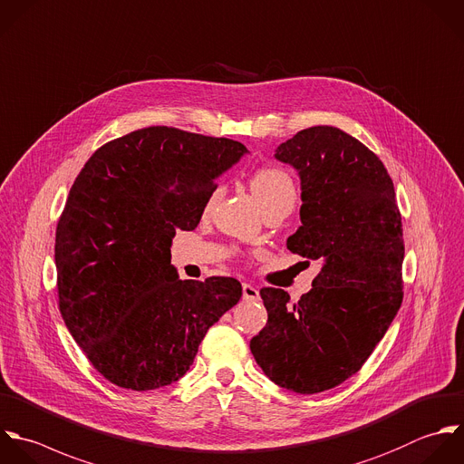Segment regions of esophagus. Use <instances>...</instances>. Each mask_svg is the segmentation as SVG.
Listing matches in <instances>:
<instances>
[{
  "label": "esophagus",
  "instance_id": "34e87169",
  "mask_svg": "<svg viewBox=\"0 0 464 464\" xmlns=\"http://www.w3.org/2000/svg\"><path fill=\"white\" fill-rule=\"evenodd\" d=\"M242 298L246 302H256L260 298V291L251 284H244L242 285Z\"/></svg>",
  "mask_w": 464,
  "mask_h": 464
}]
</instances>
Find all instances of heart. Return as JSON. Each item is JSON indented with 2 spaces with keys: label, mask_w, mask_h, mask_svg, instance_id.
<instances>
[{
  "label": "heart",
  "mask_w": 464,
  "mask_h": 464,
  "mask_svg": "<svg viewBox=\"0 0 464 464\" xmlns=\"http://www.w3.org/2000/svg\"><path fill=\"white\" fill-rule=\"evenodd\" d=\"M249 186L260 202L264 213L275 206H295L296 202V184L293 177L282 168H262L249 179ZM222 197V188H215L204 206V211L209 213L218 204Z\"/></svg>",
  "instance_id": "heart-1"
}]
</instances>
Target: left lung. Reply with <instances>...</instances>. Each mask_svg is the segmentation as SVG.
I'll return each mask as SVG.
<instances>
[{"label":"left lung","instance_id":"left-lung-1","mask_svg":"<svg viewBox=\"0 0 464 464\" xmlns=\"http://www.w3.org/2000/svg\"><path fill=\"white\" fill-rule=\"evenodd\" d=\"M275 157L302 179V226L287 247L324 267L296 304L260 291L267 324L249 347L271 382L316 394L363 367L401 307V213L380 157L340 128L302 130Z\"/></svg>","mask_w":464,"mask_h":464}]
</instances>
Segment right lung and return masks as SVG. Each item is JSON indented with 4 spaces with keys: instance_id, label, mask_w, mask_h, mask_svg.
<instances>
[{
    "instance_id": "1",
    "label": "right lung",
    "mask_w": 464,
    "mask_h": 464,
    "mask_svg": "<svg viewBox=\"0 0 464 464\" xmlns=\"http://www.w3.org/2000/svg\"><path fill=\"white\" fill-rule=\"evenodd\" d=\"M233 139L148 126L102 144L73 180L55 229L57 304L92 367L128 391L182 378L208 329L242 296L235 278L179 280L169 246L198 226Z\"/></svg>"
}]
</instances>
